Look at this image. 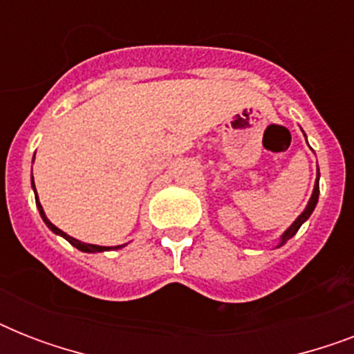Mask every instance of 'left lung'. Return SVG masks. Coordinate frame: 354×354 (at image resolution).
<instances>
[{"label":"left lung","mask_w":354,"mask_h":354,"mask_svg":"<svg viewBox=\"0 0 354 354\" xmlns=\"http://www.w3.org/2000/svg\"><path fill=\"white\" fill-rule=\"evenodd\" d=\"M318 194H319V171H318V180H316V183H314L313 196H310V200H308V205H307V207H305V211H303L301 215L297 216L296 222H294V224H292V226L288 227V230H286L285 233H283V236H281V244H279V246H283V244H285V242L288 241V239H292V236L296 235L297 230L301 227L303 222L307 221L308 216L313 215L314 207H316V204H318Z\"/></svg>","instance_id":"8db88e82"}]
</instances>
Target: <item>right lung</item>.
Listing matches in <instances>:
<instances>
[{
    "label": "right lung",
    "instance_id": "1",
    "mask_svg": "<svg viewBox=\"0 0 354 354\" xmlns=\"http://www.w3.org/2000/svg\"><path fill=\"white\" fill-rule=\"evenodd\" d=\"M32 189H35V180H32ZM36 205H38V211H40V216H41V218H44V222H46V226L49 227V230H51L53 233H57V235L64 236V239H66V241H68L69 244H71V246H75V248H77V250H80V252L95 253V252H106V250H110V248H106V246H95V244H84V242H80V241H77V239H73V236H69L68 233H64L62 230H58V227L55 226V224H51V222L47 221L46 213H44V209H41L40 202H38V194H36ZM118 248H121V246H118Z\"/></svg>",
    "mask_w": 354,
    "mask_h": 354
}]
</instances>
